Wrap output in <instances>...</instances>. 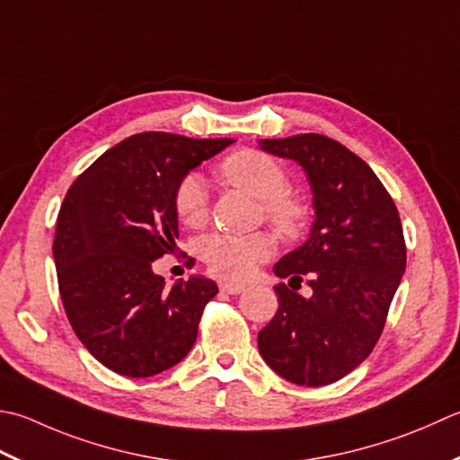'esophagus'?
Listing matches in <instances>:
<instances>
[{
    "label": "esophagus",
    "mask_w": 460,
    "mask_h": 460,
    "mask_svg": "<svg viewBox=\"0 0 460 460\" xmlns=\"http://www.w3.org/2000/svg\"><path fill=\"white\" fill-rule=\"evenodd\" d=\"M219 287H221V291H223V293H227V295H239V293L245 291V287H243V285H237V283H227V281L221 283Z\"/></svg>",
    "instance_id": "esophagus-1"
}]
</instances>
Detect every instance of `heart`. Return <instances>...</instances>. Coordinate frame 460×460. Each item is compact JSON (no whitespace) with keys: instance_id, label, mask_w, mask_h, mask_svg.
Segmentation results:
<instances>
[{"instance_id":"1","label":"heart","mask_w":460,"mask_h":460,"mask_svg":"<svg viewBox=\"0 0 460 460\" xmlns=\"http://www.w3.org/2000/svg\"><path fill=\"white\" fill-rule=\"evenodd\" d=\"M221 175L231 185L245 189L263 201L267 217L275 227L293 235L305 221V207L299 199L287 195V175L271 157L253 149L237 151L221 164ZM175 211L189 227H203L209 217V189L201 173L191 171L175 189ZM275 251V237L267 231L247 235H217L201 243V259L209 271L231 281H243Z\"/></svg>"}]
</instances>
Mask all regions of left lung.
I'll return each instance as SVG.
<instances>
[{
    "label": "left lung",
    "mask_w": 460,
    "mask_h": 460,
    "mask_svg": "<svg viewBox=\"0 0 460 460\" xmlns=\"http://www.w3.org/2000/svg\"><path fill=\"white\" fill-rule=\"evenodd\" d=\"M261 149L291 159L307 175L314 221L307 241L273 273L279 309L259 331V353L289 383L323 386L371 355L407 267L402 225L391 195L361 157L319 133L261 139ZM310 277L312 295L288 289Z\"/></svg>",
    "instance_id": "1"
}]
</instances>
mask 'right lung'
<instances>
[{
  "instance_id": "1",
  "label": "right lung",
  "mask_w": 460,
  "mask_h": 460,
  "mask_svg": "<svg viewBox=\"0 0 460 460\" xmlns=\"http://www.w3.org/2000/svg\"><path fill=\"white\" fill-rule=\"evenodd\" d=\"M231 143L137 133L69 187L53 241L59 295L77 339L111 371L143 379L191 350L217 285L191 275L165 289L151 263L177 247L179 181Z\"/></svg>"
}]
</instances>
